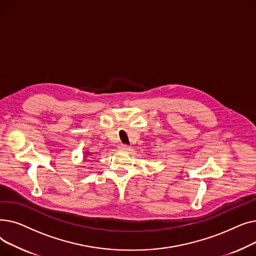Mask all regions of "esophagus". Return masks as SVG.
Here are the masks:
<instances>
[{"label": "esophagus", "mask_w": 256, "mask_h": 256, "mask_svg": "<svg viewBox=\"0 0 256 256\" xmlns=\"http://www.w3.org/2000/svg\"><path fill=\"white\" fill-rule=\"evenodd\" d=\"M130 145H128V144H119L118 145V150H122V152H126V150H130Z\"/></svg>", "instance_id": "esophagus-1"}]
</instances>
